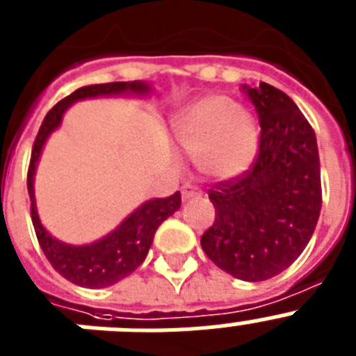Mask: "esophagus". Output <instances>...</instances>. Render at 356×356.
I'll use <instances>...</instances> for the list:
<instances>
[{"label": "esophagus", "mask_w": 356, "mask_h": 356, "mask_svg": "<svg viewBox=\"0 0 356 356\" xmlns=\"http://www.w3.org/2000/svg\"><path fill=\"white\" fill-rule=\"evenodd\" d=\"M181 193H182V200H190V199H193V197H199L200 190L195 186H184L182 188Z\"/></svg>", "instance_id": "1"}]
</instances>
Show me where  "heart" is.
Here are the masks:
<instances>
[{
    "label": "heart",
    "instance_id": "obj_1",
    "mask_svg": "<svg viewBox=\"0 0 356 356\" xmlns=\"http://www.w3.org/2000/svg\"><path fill=\"white\" fill-rule=\"evenodd\" d=\"M175 138L206 177L242 175L258 156V122L229 97L209 95L188 105L174 122Z\"/></svg>",
    "mask_w": 356,
    "mask_h": 356
}]
</instances>
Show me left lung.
<instances>
[{
	"mask_svg": "<svg viewBox=\"0 0 356 356\" xmlns=\"http://www.w3.org/2000/svg\"><path fill=\"white\" fill-rule=\"evenodd\" d=\"M259 118V150L249 172L208 191L215 222L200 245L236 280L265 281L299 258L319 220L317 138L292 98L259 82L245 88Z\"/></svg>",
	"mask_w": 356,
	"mask_h": 356,
	"instance_id": "1",
	"label": "left lung"
}]
</instances>
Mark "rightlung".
<instances>
[{
	"instance_id": "right-lung-1",
	"label": "right lung",
	"mask_w": 356,
	"mask_h": 356,
	"mask_svg": "<svg viewBox=\"0 0 356 356\" xmlns=\"http://www.w3.org/2000/svg\"><path fill=\"white\" fill-rule=\"evenodd\" d=\"M147 92H150V86L147 82H141V80L84 86V88L76 89V91L71 92L70 97L58 102L54 109H49L46 118L42 120L35 143H33L29 179H26L30 202H32L30 209H32L33 229H35L39 245H41L42 252L51 264V267L60 276L79 286L105 289V286H111L122 281L123 277H127L140 267L147 258L148 249L152 245L157 227L181 208V193L175 191L174 195L166 197V199L147 200L127 216L116 229L105 234L97 242L86 243V245L64 243L46 231V227L39 220V213L35 208L33 177H35V168L39 157H41L42 147H44L49 134L58 129L64 113L75 102L86 100V98L113 97V95H147Z\"/></svg>"
}]
</instances>
